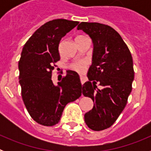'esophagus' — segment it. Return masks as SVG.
<instances>
[{
  "mask_svg": "<svg viewBox=\"0 0 151 151\" xmlns=\"http://www.w3.org/2000/svg\"><path fill=\"white\" fill-rule=\"evenodd\" d=\"M80 80H81V82H82V84H84L85 82V78L84 76H80Z\"/></svg>",
  "mask_w": 151,
  "mask_h": 151,
  "instance_id": "1",
  "label": "esophagus"
}]
</instances>
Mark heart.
<instances>
[{"instance_id": "b5f03b06", "label": "heart", "mask_w": 151, "mask_h": 151, "mask_svg": "<svg viewBox=\"0 0 151 151\" xmlns=\"http://www.w3.org/2000/svg\"><path fill=\"white\" fill-rule=\"evenodd\" d=\"M87 66V63L85 60H78L74 62L71 64V69H73L75 71H77L78 73H83L85 70V68Z\"/></svg>"}]
</instances>
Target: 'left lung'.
<instances>
[{
    "instance_id": "8db88e82",
    "label": "left lung",
    "mask_w": 151,
    "mask_h": 151,
    "mask_svg": "<svg viewBox=\"0 0 151 151\" xmlns=\"http://www.w3.org/2000/svg\"><path fill=\"white\" fill-rule=\"evenodd\" d=\"M77 29L88 35L94 47L89 81L82 88L94 106L85 114V122L92 130H104L116 122L127 104L134 76L132 57L120 35L107 25L82 22Z\"/></svg>"
}]
</instances>
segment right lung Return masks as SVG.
<instances>
[{
	"instance_id": "obj_1",
	"label": "right lung",
	"mask_w": 151,
	"mask_h": 151,
	"mask_svg": "<svg viewBox=\"0 0 151 151\" xmlns=\"http://www.w3.org/2000/svg\"><path fill=\"white\" fill-rule=\"evenodd\" d=\"M78 23L64 19L49 21L35 32L22 48L19 61L22 100L31 117L42 125L58 123L66 105L82 95L76 72L67 71L57 85L51 78L54 63L60 59V41Z\"/></svg>"
}]
</instances>
